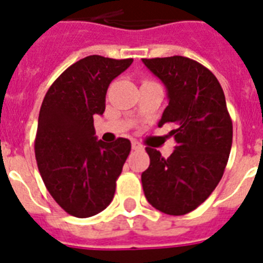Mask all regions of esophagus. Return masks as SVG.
Instances as JSON below:
<instances>
[{
  "label": "esophagus",
  "mask_w": 263,
  "mask_h": 263,
  "mask_svg": "<svg viewBox=\"0 0 263 263\" xmlns=\"http://www.w3.org/2000/svg\"><path fill=\"white\" fill-rule=\"evenodd\" d=\"M132 149H135V151H141L143 149V145L140 144V143H139V141H132Z\"/></svg>",
  "instance_id": "obj_1"
}]
</instances>
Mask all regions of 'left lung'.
I'll return each mask as SVG.
<instances>
[{"instance_id":"obj_1","label":"left lung","mask_w":263,"mask_h":263,"mask_svg":"<svg viewBox=\"0 0 263 263\" xmlns=\"http://www.w3.org/2000/svg\"><path fill=\"white\" fill-rule=\"evenodd\" d=\"M168 91L170 103L159 127L170 132L175 151L164 159L147 147L149 166L141 173L145 198L157 211L182 216L200 206L218 185L229 159L233 124L220 82L186 57L143 59Z\"/></svg>"}]
</instances>
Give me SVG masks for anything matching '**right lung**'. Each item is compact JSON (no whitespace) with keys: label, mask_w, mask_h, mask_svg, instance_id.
Segmentation results:
<instances>
[{"label":"right lung","mask_w":263,"mask_h":263,"mask_svg":"<svg viewBox=\"0 0 263 263\" xmlns=\"http://www.w3.org/2000/svg\"><path fill=\"white\" fill-rule=\"evenodd\" d=\"M132 62L86 57L57 78L41 106L34 143L38 170L57 204L78 218L108 206L131 152L128 139L98 140L93 116L103 115L109 83Z\"/></svg>","instance_id":"right-lung-1"}]
</instances>
